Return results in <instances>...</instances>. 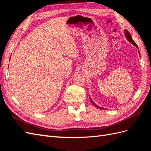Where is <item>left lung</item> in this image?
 <instances>
[{
	"label": "left lung",
	"instance_id": "8db88e82",
	"mask_svg": "<svg viewBox=\"0 0 151 151\" xmlns=\"http://www.w3.org/2000/svg\"><path fill=\"white\" fill-rule=\"evenodd\" d=\"M125 36H126V37H127V40L129 41V42L131 43H132L133 45H134L135 46L137 47V48H138V47H137V44L135 43V42H134V41L133 40V39H132V36H131V35L130 34V33L129 31H128L127 30H125ZM91 102H92V103H93V104L94 105H95L96 106V107H98V108H100V109H101L102 108H100V107H98V106H97L94 103H93V101H92V100H91Z\"/></svg>",
	"mask_w": 151,
	"mask_h": 151
}]
</instances>
